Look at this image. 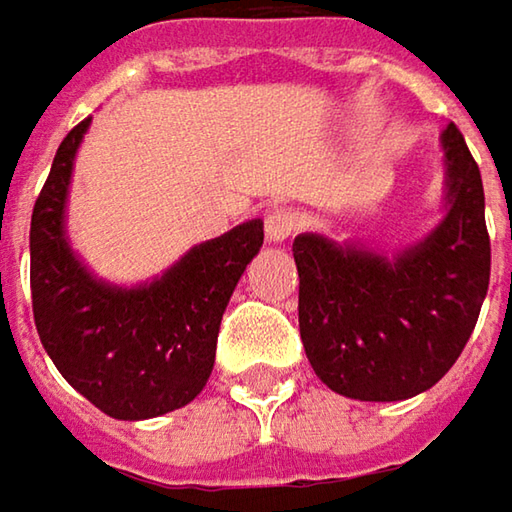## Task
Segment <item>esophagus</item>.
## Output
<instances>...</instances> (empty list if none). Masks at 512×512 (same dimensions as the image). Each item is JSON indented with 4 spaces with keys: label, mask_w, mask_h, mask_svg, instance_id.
Listing matches in <instances>:
<instances>
[{
    "label": "esophagus",
    "mask_w": 512,
    "mask_h": 512,
    "mask_svg": "<svg viewBox=\"0 0 512 512\" xmlns=\"http://www.w3.org/2000/svg\"><path fill=\"white\" fill-rule=\"evenodd\" d=\"M299 225H302V216L290 208L269 210L266 219H263V228H266V240H269V243H284L287 237L296 234Z\"/></svg>",
    "instance_id": "1"
}]
</instances>
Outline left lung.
Listing matches in <instances>:
<instances>
[{
    "instance_id": "1",
    "label": "left lung",
    "mask_w": 512,
    "mask_h": 512,
    "mask_svg": "<svg viewBox=\"0 0 512 512\" xmlns=\"http://www.w3.org/2000/svg\"><path fill=\"white\" fill-rule=\"evenodd\" d=\"M445 216L419 243L387 257L322 234H299V331L334 393L404 401L431 390L469 343L489 287L481 169L451 122Z\"/></svg>"
}]
</instances>
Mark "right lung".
<instances>
[{"instance_id": "obj_1", "label": "right lung", "mask_w": 512, "mask_h": 512, "mask_svg": "<svg viewBox=\"0 0 512 512\" xmlns=\"http://www.w3.org/2000/svg\"><path fill=\"white\" fill-rule=\"evenodd\" d=\"M90 117L52 161L31 213V307L58 372L102 413L137 422L205 390L228 299L263 246V222L193 246L161 278L117 287L96 278L67 240L72 163Z\"/></svg>"}]
</instances>
